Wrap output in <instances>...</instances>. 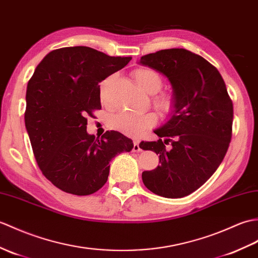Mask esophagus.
I'll return each mask as SVG.
<instances>
[{
	"label": "esophagus",
	"mask_w": 258,
	"mask_h": 258,
	"mask_svg": "<svg viewBox=\"0 0 258 258\" xmlns=\"http://www.w3.org/2000/svg\"><path fill=\"white\" fill-rule=\"evenodd\" d=\"M142 149L140 147V142L139 141H134V145H133V152H141Z\"/></svg>",
	"instance_id": "obj_1"
}]
</instances>
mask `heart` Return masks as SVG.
Segmentation results:
<instances>
[{
  "label": "heart",
  "mask_w": 258,
  "mask_h": 258,
  "mask_svg": "<svg viewBox=\"0 0 258 258\" xmlns=\"http://www.w3.org/2000/svg\"><path fill=\"white\" fill-rule=\"evenodd\" d=\"M133 78L136 85L144 92L148 94H156L164 86V79L157 71L151 68H137L133 71ZM112 77L107 78L100 86V98L103 103L107 102V88ZM153 104L161 115H170L176 110V99L172 94L160 93L153 98ZM157 122L154 113H133L121 112L111 116L110 126L121 133L136 137L141 135L144 131L154 126Z\"/></svg>",
  "instance_id": "heart-1"
}]
</instances>
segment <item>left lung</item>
Returning a JSON list of instances; mask_svg holds the SVG:
<instances>
[{"instance_id": "obj_1", "label": "left lung", "mask_w": 258, "mask_h": 258, "mask_svg": "<svg viewBox=\"0 0 258 258\" xmlns=\"http://www.w3.org/2000/svg\"><path fill=\"white\" fill-rule=\"evenodd\" d=\"M140 63L168 78L176 99L169 121L154 131L159 140L140 144L159 155L160 163L142 173L143 182L155 195L182 198L199 189L222 163L232 137V100L218 69L183 48L148 53Z\"/></svg>"}]
</instances>
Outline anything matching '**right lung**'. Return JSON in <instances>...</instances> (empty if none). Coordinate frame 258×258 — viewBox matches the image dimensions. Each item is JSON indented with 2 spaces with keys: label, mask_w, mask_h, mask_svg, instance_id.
Returning <instances> with one entry per match:
<instances>
[{
  "label": "right lung",
  "mask_w": 258,
  "mask_h": 258,
  "mask_svg": "<svg viewBox=\"0 0 258 258\" xmlns=\"http://www.w3.org/2000/svg\"><path fill=\"white\" fill-rule=\"evenodd\" d=\"M131 59L86 46L59 48L28 81L25 126L34 156L43 175L64 192L94 194L106 182L112 158L133 148L116 131L101 139L87 133V116L101 109L99 83Z\"/></svg>",
  "instance_id": "1"
}]
</instances>
